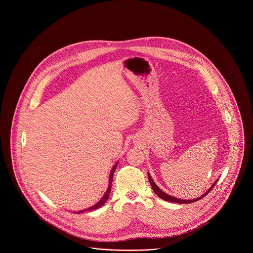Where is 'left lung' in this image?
<instances>
[{"label": "left lung", "mask_w": 253, "mask_h": 253, "mask_svg": "<svg viewBox=\"0 0 253 253\" xmlns=\"http://www.w3.org/2000/svg\"><path fill=\"white\" fill-rule=\"evenodd\" d=\"M148 179H149V182H150V184H151V186H152V189H153V191L157 194V196L158 197H160L161 199H163V200H165V201H169V202H175V203H180V204H185V203H192V202H195V201H197V200H200L201 198H203L204 196H206V194H208L210 191H211V189L214 187V185L216 184V182H217V180H216V181L212 184V186L204 193V194H202L200 197H197V198H195V199H189V200H183V199H179V198H176V197H174V196H171V195H168V194H166L165 192H163L156 184H155V182L153 181V179H152V177H151V175L148 173Z\"/></svg>", "instance_id": "8db88e82"}]
</instances>
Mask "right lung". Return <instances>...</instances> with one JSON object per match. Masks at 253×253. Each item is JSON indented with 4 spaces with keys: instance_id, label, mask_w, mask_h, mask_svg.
Masks as SVG:
<instances>
[{
    "instance_id": "obj_1",
    "label": "right lung",
    "mask_w": 253,
    "mask_h": 253,
    "mask_svg": "<svg viewBox=\"0 0 253 253\" xmlns=\"http://www.w3.org/2000/svg\"><path fill=\"white\" fill-rule=\"evenodd\" d=\"M117 164H118V162L113 166V168H112V170H111V172H110V176H109V185H108V188H107V190H106V192H105V194L103 195V197L95 204V205H93V206H91V207H89V208H87V209H83V210H80V211H78L77 213L79 214V213H82V212H85V211H90V210H95V209H98V208H100L102 205H104L105 203H106V201L108 200V198H109V194H110V192H111V187H112V180H113V175H114V171H115V169H116V167H117Z\"/></svg>"
}]
</instances>
